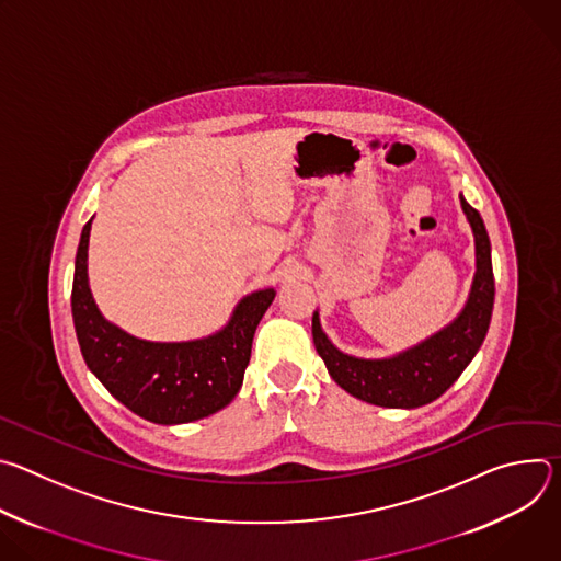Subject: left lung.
<instances>
[{
    "label": "left lung",
    "mask_w": 561,
    "mask_h": 561,
    "mask_svg": "<svg viewBox=\"0 0 561 561\" xmlns=\"http://www.w3.org/2000/svg\"><path fill=\"white\" fill-rule=\"evenodd\" d=\"M461 210L474 237V277L461 312L422 344L383 359H362L342 353L322 331L312 312V342L331 377L362 402L383 409H417L444 394L472 362L491 327L495 277L491 239L484 219L459 195Z\"/></svg>",
    "instance_id": "8db88e82"
}]
</instances>
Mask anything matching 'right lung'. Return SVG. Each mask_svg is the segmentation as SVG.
<instances>
[{"mask_svg":"<svg viewBox=\"0 0 561 561\" xmlns=\"http://www.w3.org/2000/svg\"><path fill=\"white\" fill-rule=\"evenodd\" d=\"M82 230L72 277V322L91 373L135 415L154 424H188L232 402L251 362L260 319L275 299L273 288L239 301L228 324L204 340L146 342L111 324L89 288V237Z\"/></svg>","mask_w":561,"mask_h":561,"instance_id":"obj_1","label":"right lung"}]
</instances>
